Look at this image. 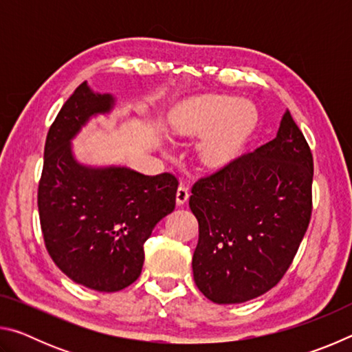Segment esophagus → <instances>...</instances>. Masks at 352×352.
<instances>
[{"label": "esophagus", "instance_id": "1", "mask_svg": "<svg viewBox=\"0 0 352 352\" xmlns=\"http://www.w3.org/2000/svg\"><path fill=\"white\" fill-rule=\"evenodd\" d=\"M175 199H177V205H184V204H186L188 199H189V189H188V186H184V184H180V186H178V189H177Z\"/></svg>", "mask_w": 352, "mask_h": 352}]
</instances>
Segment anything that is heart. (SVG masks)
<instances>
[{
  "instance_id": "heart-1",
  "label": "heart",
  "mask_w": 352,
  "mask_h": 352,
  "mask_svg": "<svg viewBox=\"0 0 352 352\" xmlns=\"http://www.w3.org/2000/svg\"><path fill=\"white\" fill-rule=\"evenodd\" d=\"M258 113L247 100L230 96H200L184 100L170 116V129L183 136H199L201 162L222 166L236 157L252 132Z\"/></svg>"
}]
</instances>
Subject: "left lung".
<instances>
[{
	"instance_id": "8db88e82",
	"label": "left lung",
	"mask_w": 352,
	"mask_h": 352,
	"mask_svg": "<svg viewBox=\"0 0 352 352\" xmlns=\"http://www.w3.org/2000/svg\"><path fill=\"white\" fill-rule=\"evenodd\" d=\"M314 158L289 110L278 135L194 183V281L208 300L237 305L281 281L312 214Z\"/></svg>"
}]
</instances>
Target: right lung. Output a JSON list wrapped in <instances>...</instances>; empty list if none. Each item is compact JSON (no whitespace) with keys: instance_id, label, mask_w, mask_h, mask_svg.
<instances>
[{"instance_id":"1","label":"right lung","mask_w":352,"mask_h":352,"mask_svg":"<svg viewBox=\"0 0 352 352\" xmlns=\"http://www.w3.org/2000/svg\"><path fill=\"white\" fill-rule=\"evenodd\" d=\"M113 104L111 94L93 93L87 82L76 88L47 132L37 195L47 253L74 283L98 292L122 290L138 279L144 242L174 211L178 188L169 172L144 175L76 162L69 141Z\"/></svg>"}]
</instances>
